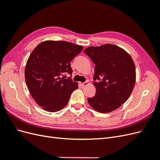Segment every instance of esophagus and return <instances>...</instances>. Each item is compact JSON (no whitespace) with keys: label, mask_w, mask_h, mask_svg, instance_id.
<instances>
[{"label":"esophagus","mask_w":160,"mask_h":160,"mask_svg":"<svg viewBox=\"0 0 160 160\" xmlns=\"http://www.w3.org/2000/svg\"><path fill=\"white\" fill-rule=\"evenodd\" d=\"M81 85H82V86H83V87H85L86 85H89V81H85V82H84V83H81Z\"/></svg>","instance_id":"34e87169"}]
</instances>
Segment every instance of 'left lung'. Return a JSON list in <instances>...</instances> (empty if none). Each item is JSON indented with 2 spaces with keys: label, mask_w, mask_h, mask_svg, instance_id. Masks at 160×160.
<instances>
[{
  "label": "left lung",
  "mask_w": 160,
  "mask_h": 160,
  "mask_svg": "<svg viewBox=\"0 0 160 160\" xmlns=\"http://www.w3.org/2000/svg\"><path fill=\"white\" fill-rule=\"evenodd\" d=\"M95 65L93 80L96 93L88 98L89 105L99 113L111 112L128 100L136 79L132 57L112 44L89 47L84 50Z\"/></svg>",
  "instance_id": "obj_1"
}]
</instances>
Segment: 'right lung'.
Returning <instances> with one entry per match:
<instances>
[{
  "instance_id": "1",
  "label": "right lung",
  "mask_w": 160,
  "mask_h": 160,
  "mask_svg": "<svg viewBox=\"0 0 160 160\" xmlns=\"http://www.w3.org/2000/svg\"><path fill=\"white\" fill-rule=\"evenodd\" d=\"M83 49L67 41H45L31 53L25 66V81L33 99L42 109L56 112L68 103L78 83L61 75L72 74L70 62Z\"/></svg>"
}]
</instances>
